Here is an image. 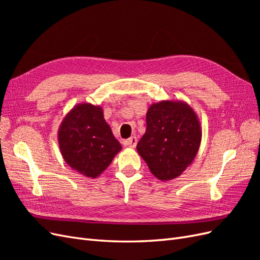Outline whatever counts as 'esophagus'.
I'll return each instance as SVG.
<instances>
[{
	"instance_id": "esophagus-1",
	"label": "esophagus",
	"mask_w": 260,
	"mask_h": 260,
	"mask_svg": "<svg viewBox=\"0 0 260 260\" xmlns=\"http://www.w3.org/2000/svg\"><path fill=\"white\" fill-rule=\"evenodd\" d=\"M137 142H138L137 138H136V137H131V138L128 139V140H124L122 143H123V145H125V146H129V147H131V148H135V147L137 146Z\"/></svg>"
}]
</instances>
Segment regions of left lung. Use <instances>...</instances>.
I'll list each match as a JSON object with an SVG mask.
<instances>
[{
    "mask_svg": "<svg viewBox=\"0 0 260 260\" xmlns=\"http://www.w3.org/2000/svg\"><path fill=\"white\" fill-rule=\"evenodd\" d=\"M202 141L199 116L186 102L166 100L147 109L146 131L137 151L160 181L182 175L198 155Z\"/></svg>",
    "mask_w": 260,
    "mask_h": 260,
    "instance_id": "left-lung-1",
    "label": "left lung"
}]
</instances>
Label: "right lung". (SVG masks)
<instances>
[{
  "label": "right lung",
  "mask_w": 260,
  "mask_h": 260,
  "mask_svg": "<svg viewBox=\"0 0 260 260\" xmlns=\"http://www.w3.org/2000/svg\"><path fill=\"white\" fill-rule=\"evenodd\" d=\"M57 139L66 164L91 179L102 175L121 151V144L104 119L103 108L90 103L70 109L59 125Z\"/></svg>",
  "instance_id": "1"
}]
</instances>
